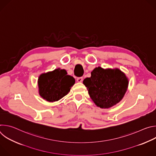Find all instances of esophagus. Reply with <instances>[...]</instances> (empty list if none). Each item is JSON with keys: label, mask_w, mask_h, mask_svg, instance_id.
I'll return each instance as SVG.
<instances>
[{"label": "esophagus", "mask_w": 156, "mask_h": 156, "mask_svg": "<svg viewBox=\"0 0 156 156\" xmlns=\"http://www.w3.org/2000/svg\"><path fill=\"white\" fill-rule=\"evenodd\" d=\"M83 77H78V78H77V81L78 82L81 83V82L83 81Z\"/></svg>", "instance_id": "34e87169"}]
</instances>
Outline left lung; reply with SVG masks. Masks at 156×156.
<instances>
[{"label": "left lung", "instance_id": "8db88e82", "mask_svg": "<svg viewBox=\"0 0 156 156\" xmlns=\"http://www.w3.org/2000/svg\"><path fill=\"white\" fill-rule=\"evenodd\" d=\"M83 84L94 102L101 108H108L119 103L123 98L128 81L119 69H103L99 67L86 78Z\"/></svg>", "mask_w": 156, "mask_h": 156}]
</instances>
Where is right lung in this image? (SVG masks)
<instances>
[{
    "mask_svg": "<svg viewBox=\"0 0 156 156\" xmlns=\"http://www.w3.org/2000/svg\"><path fill=\"white\" fill-rule=\"evenodd\" d=\"M75 83V78L67 75L65 70L55 69L40 75L38 79L39 94L49 102L57 101L69 93Z\"/></svg>",
    "mask_w": 156,
    "mask_h": 156,
    "instance_id": "add662e5",
    "label": "right lung"
}]
</instances>
